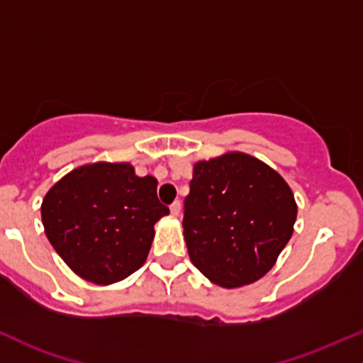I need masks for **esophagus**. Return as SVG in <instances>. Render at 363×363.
<instances>
[{
	"label": "esophagus",
	"mask_w": 363,
	"mask_h": 363,
	"mask_svg": "<svg viewBox=\"0 0 363 363\" xmlns=\"http://www.w3.org/2000/svg\"><path fill=\"white\" fill-rule=\"evenodd\" d=\"M170 212H172L174 217H179V213H181V201H174L170 205Z\"/></svg>",
	"instance_id": "obj_1"
}]
</instances>
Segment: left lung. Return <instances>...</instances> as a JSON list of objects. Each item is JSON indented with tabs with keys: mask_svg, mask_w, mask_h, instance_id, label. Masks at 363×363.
I'll return each mask as SVG.
<instances>
[{
	"mask_svg": "<svg viewBox=\"0 0 363 363\" xmlns=\"http://www.w3.org/2000/svg\"><path fill=\"white\" fill-rule=\"evenodd\" d=\"M184 200V240L193 265L233 289L258 281L291 240L298 206L282 175L229 151L196 162Z\"/></svg>",
	"mask_w": 363,
	"mask_h": 363,
	"instance_id": "left-lung-1",
	"label": "left lung"
}]
</instances>
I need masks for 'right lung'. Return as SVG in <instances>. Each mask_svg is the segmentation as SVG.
<instances>
[{"label":"right lung","instance_id":"1","mask_svg":"<svg viewBox=\"0 0 363 363\" xmlns=\"http://www.w3.org/2000/svg\"><path fill=\"white\" fill-rule=\"evenodd\" d=\"M157 184L127 162L77 167L43 198L48 241L84 281L106 286L129 277L146 262L155 224L169 215Z\"/></svg>","mask_w":363,"mask_h":363}]
</instances>
